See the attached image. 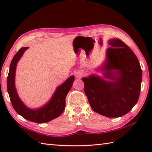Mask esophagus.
<instances>
[{"mask_svg": "<svg viewBox=\"0 0 152 152\" xmlns=\"http://www.w3.org/2000/svg\"><path fill=\"white\" fill-rule=\"evenodd\" d=\"M83 73L82 72H81V71L76 72V76L77 77V78H82V77L83 76Z\"/></svg>", "mask_w": 152, "mask_h": 152, "instance_id": "1", "label": "esophagus"}]
</instances>
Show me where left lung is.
Segmentation results:
<instances>
[{
    "label": "left lung",
    "mask_w": 152,
    "mask_h": 152,
    "mask_svg": "<svg viewBox=\"0 0 152 152\" xmlns=\"http://www.w3.org/2000/svg\"><path fill=\"white\" fill-rule=\"evenodd\" d=\"M106 62L101 69L105 78H83L84 91L91 108L108 118L125 115L137 104L142 82V69L131 48L119 39L108 41Z\"/></svg>",
    "instance_id": "obj_1"
}]
</instances>
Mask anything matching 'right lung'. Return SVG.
Here are the masks:
<instances>
[{
	"label": "right lung",
	"mask_w": 152,
	"mask_h": 152,
	"mask_svg": "<svg viewBox=\"0 0 152 152\" xmlns=\"http://www.w3.org/2000/svg\"><path fill=\"white\" fill-rule=\"evenodd\" d=\"M27 48L28 47L21 48L13 57L7 78V89L13 108L18 114L30 121L43 124L59 117L63 112L65 108L66 96L72 88L74 76L69 77L63 84L57 87L52 97L46 105L37 110L27 108L19 98L15 88L16 65Z\"/></svg>",
	"instance_id": "add662e5"
}]
</instances>
